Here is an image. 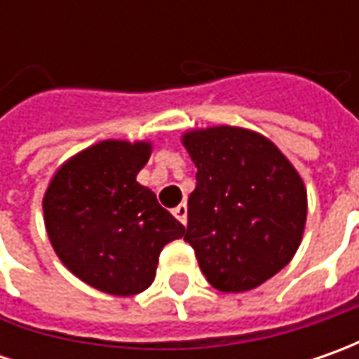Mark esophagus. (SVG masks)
Segmentation results:
<instances>
[{"instance_id":"34e87169","label":"esophagus","mask_w":359,"mask_h":359,"mask_svg":"<svg viewBox=\"0 0 359 359\" xmlns=\"http://www.w3.org/2000/svg\"><path fill=\"white\" fill-rule=\"evenodd\" d=\"M173 215H175V217H177V219H180L184 226H186L187 224V205L186 203H180L177 208H173Z\"/></svg>"}]
</instances>
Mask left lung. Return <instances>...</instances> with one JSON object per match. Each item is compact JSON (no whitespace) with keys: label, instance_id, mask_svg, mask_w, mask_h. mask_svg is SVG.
<instances>
[{"label":"left lung","instance_id":"obj_1","mask_svg":"<svg viewBox=\"0 0 359 359\" xmlns=\"http://www.w3.org/2000/svg\"><path fill=\"white\" fill-rule=\"evenodd\" d=\"M184 145L198 168L184 240L215 290H254L299 248L308 214L304 182L276 145L250 130L189 131Z\"/></svg>","mask_w":359,"mask_h":359}]
</instances>
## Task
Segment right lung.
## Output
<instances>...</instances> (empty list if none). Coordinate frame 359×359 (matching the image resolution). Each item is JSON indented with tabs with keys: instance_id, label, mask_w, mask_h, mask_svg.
Listing matches in <instances>:
<instances>
[{
	"instance_id": "add662e5",
	"label": "right lung",
	"mask_w": 359,
	"mask_h": 359,
	"mask_svg": "<svg viewBox=\"0 0 359 359\" xmlns=\"http://www.w3.org/2000/svg\"><path fill=\"white\" fill-rule=\"evenodd\" d=\"M151 145L107 140L65 161L49 184L43 215L63 266L91 287L135 296L147 290L165 243L184 226L135 182Z\"/></svg>"
}]
</instances>
